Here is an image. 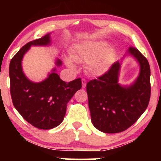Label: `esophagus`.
Listing matches in <instances>:
<instances>
[{"label": "esophagus", "instance_id": "esophagus-1", "mask_svg": "<svg viewBox=\"0 0 161 161\" xmlns=\"http://www.w3.org/2000/svg\"><path fill=\"white\" fill-rule=\"evenodd\" d=\"M82 88H86V80L85 79H82Z\"/></svg>", "mask_w": 161, "mask_h": 161}]
</instances>
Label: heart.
<instances>
[{"instance_id": "heart-1", "label": "heart", "mask_w": 161, "mask_h": 161, "mask_svg": "<svg viewBox=\"0 0 161 161\" xmlns=\"http://www.w3.org/2000/svg\"><path fill=\"white\" fill-rule=\"evenodd\" d=\"M105 42H89L79 45L72 53V57L76 62H88V69L92 75H100L108 71L110 66L111 54ZM66 64L72 69H76L75 62L69 57L66 59Z\"/></svg>"}]
</instances>
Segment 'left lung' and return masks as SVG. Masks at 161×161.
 Listing matches in <instances>:
<instances>
[{"mask_svg":"<svg viewBox=\"0 0 161 161\" xmlns=\"http://www.w3.org/2000/svg\"><path fill=\"white\" fill-rule=\"evenodd\" d=\"M127 53L140 66L138 78L132 85L123 86L118 82L119 61L114 63L104 75L87 83L92 124L104 133H117L129 128L145 112L150 101L148 61L136 47H129Z\"/></svg>","mask_w":161,"mask_h":161,"instance_id":"obj_1","label":"left lung"}]
</instances>
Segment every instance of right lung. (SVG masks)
Segmentation results:
<instances>
[{
  "label": "right lung",
  "instance_id": "right-lung-1",
  "mask_svg": "<svg viewBox=\"0 0 161 161\" xmlns=\"http://www.w3.org/2000/svg\"><path fill=\"white\" fill-rule=\"evenodd\" d=\"M51 44L50 34L25 45L10 60L9 75L10 95L14 106L24 119L41 129L57 127L64 120L66 106L74 94L82 88L81 79L64 82L56 73V68L41 82H33L25 76L22 60L31 46H47ZM62 62L57 59L56 65Z\"/></svg>",
  "mask_w": 161,
  "mask_h": 161
}]
</instances>
